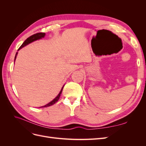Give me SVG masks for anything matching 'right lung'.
<instances>
[{"mask_svg":"<svg viewBox=\"0 0 146 146\" xmlns=\"http://www.w3.org/2000/svg\"><path fill=\"white\" fill-rule=\"evenodd\" d=\"M45 35H46V33H36V34H34V35H32V36L29 37V38H28L27 39H26V40L23 42V44H22V45L21 46V47L18 48V50H20L21 48H23V47H24V46L28 45L29 44H30V43H31V42H33V41H36V40H38V39H40L44 38V37L45 36ZM17 55V52L16 53V55H15V60H16ZM64 86L62 87V88H61V91H60V93L58 94V96H57L54 100H52V101L50 102L47 104V105H44V106H42V107H41L40 108L49 107V106H51V105H54V104H55V103L58 100V99H60V96H61V92H62V91H63Z\"/></svg>","mask_w":146,"mask_h":146,"instance_id":"right-lung-1","label":"right lung"}]
</instances>
